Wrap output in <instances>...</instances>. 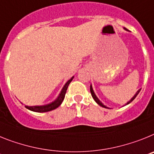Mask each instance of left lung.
<instances>
[{
  "mask_svg": "<svg viewBox=\"0 0 154 154\" xmlns=\"http://www.w3.org/2000/svg\"><path fill=\"white\" fill-rule=\"evenodd\" d=\"M124 29H125V30H126V31H129V30H128V29H125V28H124ZM140 90H141V89H139V90L137 91H136V94H135V95L133 96V97H132V98H131V100H129V101H128V102H127L126 104H125V105H129V103H131V102H132V101H133V100H134L135 98H136V96H137V94H138L140 93ZM90 91H91V96H92V97H93V98H94V101H96V103H97V104H98V105H99L100 106L103 107V108H105V109H109V107L105 106V105H104V104H103V103L101 102V101H100V100L98 99V98H97V96H96L95 93H94V90H93V88H92L91 85V87H90Z\"/></svg>",
  "mask_w": 154,
  "mask_h": 154,
  "instance_id": "left-lung-1",
  "label": "left lung"
}]
</instances>
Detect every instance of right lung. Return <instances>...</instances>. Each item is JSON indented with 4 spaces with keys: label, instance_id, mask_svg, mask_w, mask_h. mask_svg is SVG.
<instances>
[{
    "label": "right lung",
    "instance_id": "1",
    "mask_svg": "<svg viewBox=\"0 0 154 154\" xmlns=\"http://www.w3.org/2000/svg\"><path fill=\"white\" fill-rule=\"evenodd\" d=\"M73 76L69 79V81L64 85L63 88H62L60 93L59 94V96L57 97V98L55 101H53V102L47 104V105H35V106H28V105H25V108L28 109L29 110L32 111V112H49V111H52L53 109H56L57 108H58L60 105H61V103L63 101L64 97H65V94H66V90H67V88L69 86V83L71 82L72 80L73 79Z\"/></svg>",
    "mask_w": 154,
    "mask_h": 154
}]
</instances>
